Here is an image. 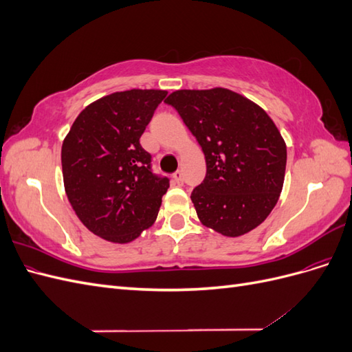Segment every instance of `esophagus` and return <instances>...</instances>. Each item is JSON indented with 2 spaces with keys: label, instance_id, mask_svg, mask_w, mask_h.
Here are the masks:
<instances>
[{
  "label": "esophagus",
  "instance_id": "esophagus-1",
  "mask_svg": "<svg viewBox=\"0 0 352 352\" xmlns=\"http://www.w3.org/2000/svg\"><path fill=\"white\" fill-rule=\"evenodd\" d=\"M173 180H175V184L182 185L184 184V173L180 172V170H177V172L173 173Z\"/></svg>",
  "mask_w": 352,
  "mask_h": 352
}]
</instances>
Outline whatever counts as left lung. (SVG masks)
Wrapping results in <instances>:
<instances>
[{
  "label": "left lung",
  "mask_w": 352,
  "mask_h": 352,
  "mask_svg": "<svg viewBox=\"0 0 352 352\" xmlns=\"http://www.w3.org/2000/svg\"><path fill=\"white\" fill-rule=\"evenodd\" d=\"M164 102L206 155V177L190 194L202 225L232 238L257 228L279 199L286 168V145L267 113L225 88L176 91Z\"/></svg>",
  "instance_id": "8db88e82"
}]
</instances>
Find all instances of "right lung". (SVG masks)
Returning a JSON list of instances; mask_svg holds the SVG:
<instances>
[{"label":"right lung","mask_w":352,"mask_h":352,"mask_svg":"<svg viewBox=\"0 0 352 352\" xmlns=\"http://www.w3.org/2000/svg\"><path fill=\"white\" fill-rule=\"evenodd\" d=\"M166 91L114 92L89 104L61 146L66 194L95 235L126 243L157 219L170 180L153 172L140 138Z\"/></svg>","instance_id":"1"}]
</instances>
